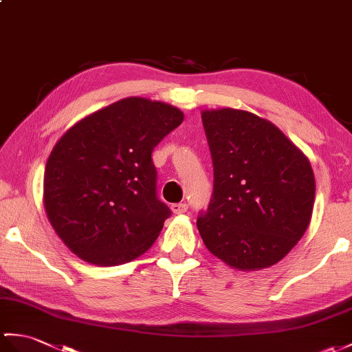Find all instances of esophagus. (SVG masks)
I'll list each match as a JSON object with an SVG mask.
<instances>
[{"mask_svg": "<svg viewBox=\"0 0 352 352\" xmlns=\"http://www.w3.org/2000/svg\"><path fill=\"white\" fill-rule=\"evenodd\" d=\"M187 208H189V206H187V204H182V202L173 204V206H170V210H173L174 214H183V213H186Z\"/></svg>", "mask_w": 352, "mask_h": 352, "instance_id": "obj_1", "label": "esophagus"}]
</instances>
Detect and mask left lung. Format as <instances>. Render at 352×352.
<instances>
[{"label": "left lung", "instance_id": "obj_1", "mask_svg": "<svg viewBox=\"0 0 352 352\" xmlns=\"http://www.w3.org/2000/svg\"><path fill=\"white\" fill-rule=\"evenodd\" d=\"M201 117L214 169L213 199L196 222L202 241L241 272L272 267L312 219L310 162L279 127L255 113L220 108Z\"/></svg>", "mask_w": 352, "mask_h": 352}]
</instances>
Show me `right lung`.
<instances>
[{
  "mask_svg": "<svg viewBox=\"0 0 352 352\" xmlns=\"http://www.w3.org/2000/svg\"><path fill=\"white\" fill-rule=\"evenodd\" d=\"M173 104L126 97L79 120L49 154L43 204L54 231L88 264L130 263L170 216L156 193L151 153L182 124Z\"/></svg>",
  "mask_w": 352,
  "mask_h": 352,
  "instance_id": "right-lung-1",
  "label": "right lung"
}]
</instances>
